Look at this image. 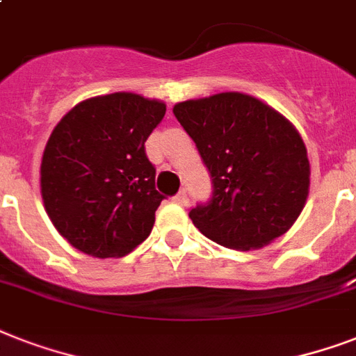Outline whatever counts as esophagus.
<instances>
[{"label": "esophagus", "mask_w": 356, "mask_h": 356, "mask_svg": "<svg viewBox=\"0 0 356 356\" xmlns=\"http://www.w3.org/2000/svg\"><path fill=\"white\" fill-rule=\"evenodd\" d=\"M173 201H175V203L181 207L188 205V194H186V190H181V192H179V194L173 197Z\"/></svg>", "instance_id": "obj_1"}]
</instances>
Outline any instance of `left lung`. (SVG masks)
Here are the masks:
<instances>
[{
	"instance_id": "1",
	"label": "left lung",
	"mask_w": 356,
	"mask_h": 356,
	"mask_svg": "<svg viewBox=\"0 0 356 356\" xmlns=\"http://www.w3.org/2000/svg\"><path fill=\"white\" fill-rule=\"evenodd\" d=\"M173 114L194 140L212 195L190 220L223 248H262L292 227L309 195L307 147L284 116L240 92L177 103Z\"/></svg>"
}]
</instances>
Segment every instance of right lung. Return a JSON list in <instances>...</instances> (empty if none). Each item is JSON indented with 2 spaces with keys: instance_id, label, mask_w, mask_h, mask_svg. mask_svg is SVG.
<instances>
[{
  "instance_id": "add662e5",
  "label": "right lung",
  "mask_w": 356,
  "mask_h": 356,
  "mask_svg": "<svg viewBox=\"0 0 356 356\" xmlns=\"http://www.w3.org/2000/svg\"><path fill=\"white\" fill-rule=\"evenodd\" d=\"M164 114V103L116 92L75 105L53 129L42 156V200L75 249L123 257L149 236L164 195L144 144Z\"/></svg>"
}]
</instances>
